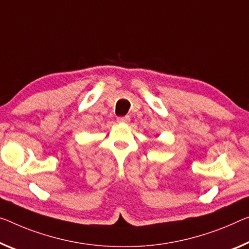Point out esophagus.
<instances>
[{
	"mask_svg": "<svg viewBox=\"0 0 249 249\" xmlns=\"http://www.w3.org/2000/svg\"><path fill=\"white\" fill-rule=\"evenodd\" d=\"M117 121L120 122V124H128L130 121V118L128 116H124V117H118L117 118Z\"/></svg>",
	"mask_w": 249,
	"mask_h": 249,
	"instance_id": "obj_1",
	"label": "esophagus"
}]
</instances>
